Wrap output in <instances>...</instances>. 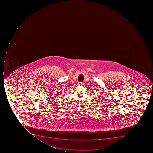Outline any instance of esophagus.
<instances>
[{
    "instance_id": "obj_1",
    "label": "esophagus",
    "mask_w": 153,
    "mask_h": 153,
    "mask_svg": "<svg viewBox=\"0 0 153 153\" xmlns=\"http://www.w3.org/2000/svg\"><path fill=\"white\" fill-rule=\"evenodd\" d=\"M83 84H84V83L82 82H80L78 83V85H83Z\"/></svg>"
}]
</instances>
